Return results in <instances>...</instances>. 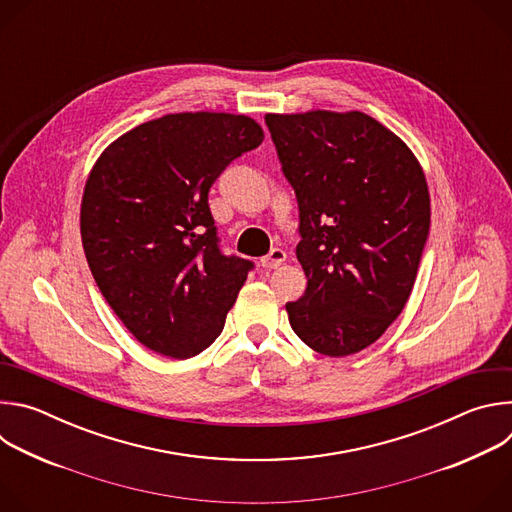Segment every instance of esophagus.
Here are the masks:
<instances>
[{"instance_id":"esophagus-1","label":"esophagus","mask_w":512,"mask_h":512,"mask_svg":"<svg viewBox=\"0 0 512 512\" xmlns=\"http://www.w3.org/2000/svg\"><path fill=\"white\" fill-rule=\"evenodd\" d=\"M285 259H287L285 251L275 247V249H271V251H269V255H265V257L261 259V265H263L265 269H277Z\"/></svg>"}]
</instances>
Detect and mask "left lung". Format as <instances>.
Segmentation results:
<instances>
[{"label": "left lung", "mask_w": 512, "mask_h": 512, "mask_svg": "<svg viewBox=\"0 0 512 512\" xmlns=\"http://www.w3.org/2000/svg\"><path fill=\"white\" fill-rule=\"evenodd\" d=\"M300 210L304 296L289 324L310 348L348 356L403 312L429 237V192L407 145L360 111L265 115Z\"/></svg>", "instance_id": "left-lung-1"}]
</instances>
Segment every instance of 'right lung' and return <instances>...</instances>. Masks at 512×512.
Instances as JSON below:
<instances>
[{"mask_svg": "<svg viewBox=\"0 0 512 512\" xmlns=\"http://www.w3.org/2000/svg\"><path fill=\"white\" fill-rule=\"evenodd\" d=\"M261 141L245 115L176 113L127 131L93 166L85 255L111 310L150 350L190 358L223 332L255 263L225 255L208 192Z\"/></svg>", "mask_w": 512, "mask_h": 512, "instance_id": "1", "label": "right lung"}]
</instances>
